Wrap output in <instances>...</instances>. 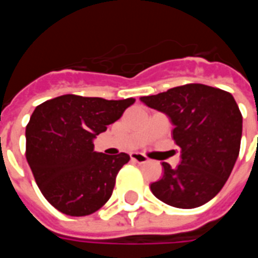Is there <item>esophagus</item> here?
<instances>
[{
  "instance_id": "34e87169",
  "label": "esophagus",
  "mask_w": 258,
  "mask_h": 258,
  "mask_svg": "<svg viewBox=\"0 0 258 258\" xmlns=\"http://www.w3.org/2000/svg\"><path fill=\"white\" fill-rule=\"evenodd\" d=\"M130 157H131V160L135 163H140V164H144V163H148V157L145 156V155H142V153H131L130 155Z\"/></svg>"
}]
</instances>
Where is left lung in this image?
<instances>
[{
	"label": "left lung",
	"instance_id": "left-lung-1",
	"mask_svg": "<svg viewBox=\"0 0 258 258\" xmlns=\"http://www.w3.org/2000/svg\"><path fill=\"white\" fill-rule=\"evenodd\" d=\"M146 106L167 114L181 164L163 163V177L152 194L166 205L195 209L216 196L239 156L242 113L227 91L205 84H185L157 95L142 96Z\"/></svg>",
	"mask_w": 258,
	"mask_h": 258
}]
</instances>
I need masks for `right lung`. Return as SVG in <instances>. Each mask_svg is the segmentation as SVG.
I'll list each match as a JSON object with an SVG mask.
<instances>
[{
  "label": "right lung",
  "mask_w": 258,
  "mask_h": 258,
  "mask_svg": "<svg viewBox=\"0 0 258 258\" xmlns=\"http://www.w3.org/2000/svg\"><path fill=\"white\" fill-rule=\"evenodd\" d=\"M134 102L68 94L36 107L26 127V159L41 194L56 210L88 216L112 196L116 175L130 156L98 153L94 138Z\"/></svg>",
  "instance_id": "obj_1"
}]
</instances>
